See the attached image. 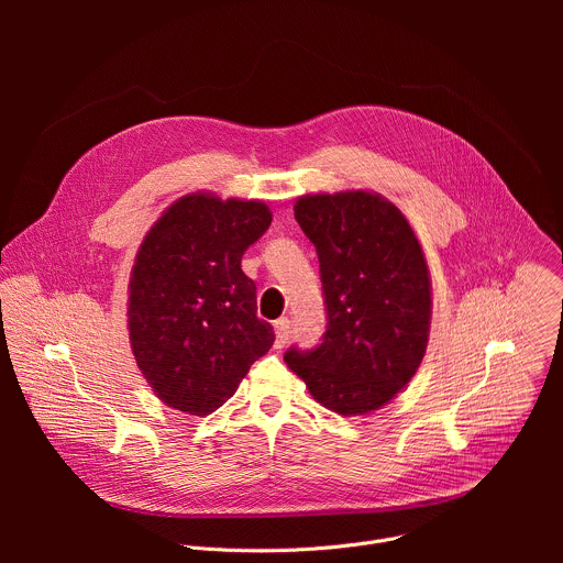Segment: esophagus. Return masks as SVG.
<instances>
[{
    "label": "esophagus",
    "instance_id": "esophagus-1",
    "mask_svg": "<svg viewBox=\"0 0 563 563\" xmlns=\"http://www.w3.org/2000/svg\"><path fill=\"white\" fill-rule=\"evenodd\" d=\"M291 334V325H289V318H278L276 320V347H283L289 341Z\"/></svg>",
    "mask_w": 563,
    "mask_h": 563
}]
</instances>
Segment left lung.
<instances>
[{
  "instance_id": "8db88e82",
  "label": "left lung",
  "mask_w": 563,
  "mask_h": 563,
  "mask_svg": "<svg viewBox=\"0 0 563 563\" xmlns=\"http://www.w3.org/2000/svg\"><path fill=\"white\" fill-rule=\"evenodd\" d=\"M316 247L328 325L285 363L320 406L343 417L378 410L419 369L430 336V274L406 216L367 191L302 196L294 205Z\"/></svg>"
}]
</instances>
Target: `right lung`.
Returning <instances> with one entry per match:
<instances>
[{"mask_svg": "<svg viewBox=\"0 0 563 563\" xmlns=\"http://www.w3.org/2000/svg\"><path fill=\"white\" fill-rule=\"evenodd\" d=\"M256 200L191 194L146 233L129 283V339L159 400L207 417L274 345L240 261L269 229Z\"/></svg>", "mask_w": 563, "mask_h": 563, "instance_id": "add662e5", "label": "right lung"}]
</instances>
